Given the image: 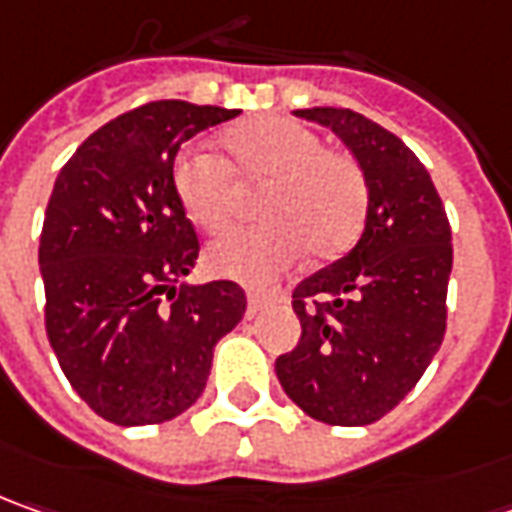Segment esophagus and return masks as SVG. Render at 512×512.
Masks as SVG:
<instances>
[{"label": "esophagus", "mask_w": 512, "mask_h": 512, "mask_svg": "<svg viewBox=\"0 0 512 512\" xmlns=\"http://www.w3.org/2000/svg\"><path fill=\"white\" fill-rule=\"evenodd\" d=\"M246 300H249V311L257 314V311L263 309V303H266V294H263V291H249V294H246Z\"/></svg>", "instance_id": "obj_1"}]
</instances>
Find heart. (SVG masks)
<instances>
[{"label":"heart","mask_w":512,"mask_h":512,"mask_svg":"<svg viewBox=\"0 0 512 512\" xmlns=\"http://www.w3.org/2000/svg\"><path fill=\"white\" fill-rule=\"evenodd\" d=\"M226 158L189 150L172 167L175 195L206 232H221L235 212V181H263L257 218L232 229L206 249V266L240 283H266L306 252L326 260L345 252L368 215V184L360 164L340 150H326L309 127L260 115L229 127L221 138Z\"/></svg>","instance_id":"b5f03b06"}]
</instances>
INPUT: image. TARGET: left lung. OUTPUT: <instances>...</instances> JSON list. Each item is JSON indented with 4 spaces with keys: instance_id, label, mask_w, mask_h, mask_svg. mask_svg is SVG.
Returning <instances> with one entry per match:
<instances>
[{
    "instance_id": "obj_1",
    "label": "left lung",
    "mask_w": 512,
    "mask_h": 512,
    "mask_svg": "<svg viewBox=\"0 0 512 512\" xmlns=\"http://www.w3.org/2000/svg\"><path fill=\"white\" fill-rule=\"evenodd\" d=\"M297 115L331 127L354 152L368 215L357 246L294 289L303 331L274 371L311 419L360 428L408 397L442 345L450 223L428 169L397 135L343 107Z\"/></svg>"
}]
</instances>
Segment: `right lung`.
I'll list each match as a JSON object with an SVG mask.
<instances>
[{
	"label": "right lung",
	"instance_id": "obj_1",
	"mask_svg": "<svg viewBox=\"0 0 512 512\" xmlns=\"http://www.w3.org/2000/svg\"><path fill=\"white\" fill-rule=\"evenodd\" d=\"M240 110L167 98L107 121L56 178L39 238L45 328L64 377L101 419L158 425L203 394L238 326L232 280L186 286L201 240L172 186L181 144Z\"/></svg>",
	"mask_w": 512,
	"mask_h": 512
}]
</instances>
